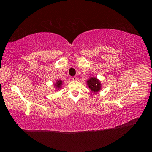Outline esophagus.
<instances>
[{
    "mask_svg": "<svg viewBox=\"0 0 152 152\" xmlns=\"http://www.w3.org/2000/svg\"><path fill=\"white\" fill-rule=\"evenodd\" d=\"M72 80L74 81H76L77 80H78V78H77V76H73L72 78Z\"/></svg>",
    "mask_w": 152,
    "mask_h": 152,
    "instance_id": "1",
    "label": "esophagus"
}]
</instances>
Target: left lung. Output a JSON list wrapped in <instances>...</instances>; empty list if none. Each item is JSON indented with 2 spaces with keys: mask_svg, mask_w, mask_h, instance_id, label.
<instances>
[{
  "mask_svg": "<svg viewBox=\"0 0 152 152\" xmlns=\"http://www.w3.org/2000/svg\"><path fill=\"white\" fill-rule=\"evenodd\" d=\"M86 84L89 89L91 90L92 92H94V93L99 92L102 88L101 82L99 79H98L96 77H90V78L87 80Z\"/></svg>",
  "mask_w": 152,
  "mask_h": 152,
  "instance_id": "1",
  "label": "left lung"
}]
</instances>
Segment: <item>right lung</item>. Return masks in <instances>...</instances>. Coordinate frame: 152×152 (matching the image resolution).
Segmentation results:
<instances>
[{
    "mask_svg": "<svg viewBox=\"0 0 152 152\" xmlns=\"http://www.w3.org/2000/svg\"><path fill=\"white\" fill-rule=\"evenodd\" d=\"M64 84V81L62 80H57L53 84V86L54 87V91L57 92L59 91L61 89V87H62V85Z\"/></svg>",
    "mask_w": 152,
    "mask_h": 152,
    "instance_id": "add662e5",
    "label": "right lung"
}]
</instances>
